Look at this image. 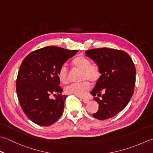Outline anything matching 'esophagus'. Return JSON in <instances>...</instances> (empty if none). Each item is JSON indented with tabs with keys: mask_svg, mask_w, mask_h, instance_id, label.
Wrapping results in <instances>:
<instances>
[{
	"mask_svg": "<svg viewBox=\"0 0 153 153\" xmlns=\"http://www.w3.org/2000/svg\"><path fill=\"white\" fill-rule=\"evenodd\" d=\"M82 101H83V103H88V102H89V100H88V99H86V98H82Z\"/></svg>",
	"mask_w": 153,
	"mask_h": 153,
	"instance_id": "1",
	"label": "esophagus"
}]
</instances>
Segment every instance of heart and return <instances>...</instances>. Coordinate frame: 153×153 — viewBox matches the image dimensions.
Here are the masks:
<instances>
[{
  "mask_svg": "<svg viewBox=\"0 0 153 153\" xmlns=\"http://www.w3.org/2000/svg\"><path fill=\"white\" fill-rule=\"evenodd\" d=\"M74 66L82 71L81 80H83L78 83H72L69 85L65 89L67 94L74 95L77 97H84L91 88V84L96 83L101 77V70L98 65L91 64L90 59L83 56H78L72 61ZM58 78L64 84L69 82L68 70L65 65H63L58 71Z\"/></svg>",
  "mask_w": 153,
  "mask_h": 153,
  "instance_id": "obj_1",
  "label": "heart"
}]
</instances>
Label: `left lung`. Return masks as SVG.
I'll return each mask as SVG.
<instances>
[{"mask_svg":"<svg viewBox=\"0 0 153 153\" xmlns=\"http://www.w3.org/2000/svg\"><path fill=\"white\" fill-rule=\"evenodd\" d=\"M85 53L98 65L101 74L91 91L94 96L102 97L94 98L99 109L92 115L100 120L111 118L125 109L133 94L136 75L134 63L123 50L101 48L85 51Z\"/></svg>","mask_w":153,"mask_h":153,"instance_id":"left-lung-1","label":"left lung"}]
</instances>
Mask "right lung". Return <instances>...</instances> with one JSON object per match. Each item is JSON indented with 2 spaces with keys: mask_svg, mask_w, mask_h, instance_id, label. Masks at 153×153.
<instances>
[{
  "mask_svg": "<svg viewBox=\"0 0 153 153\" xmlns=\"http://www.w3.org/2000/svg\"><path fill=\"white\" fill-rule=\"evenodd\" d=\"M77 50L47 46L31 52L22 63L16 79V93L21 108L29 119L41 126H49L64 111L67 95L59 86L58 71ZM57 93L55 100L51 94Z\"/></svg>",
  "mask_w": 153,
  "mask_h": 153,
  "instance_id": "obj_1",
  "label": "right lung"
}]
</instances>
